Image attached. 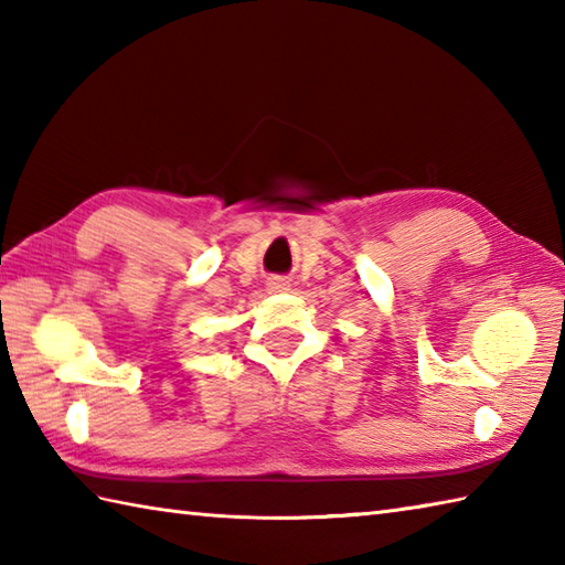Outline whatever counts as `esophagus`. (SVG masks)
Instances as JSON below:
<instances>
[{
  "label": "esophagus",
  "mask_w": 565,
  "mask_h": 565,
  "mask_svg": "<svg viewBox=\"0 0 565 565\" xmlns=\"http://www.w3.org/2000/svg\"><path fill=\"white\" fill-rule=\"evenodd\" d=\"M269 286H271V289H284L286 284H284L281 279H271V281H269Z\"/></svg>",
  "instance_id": "esophagus-1"
}]
</instances>
